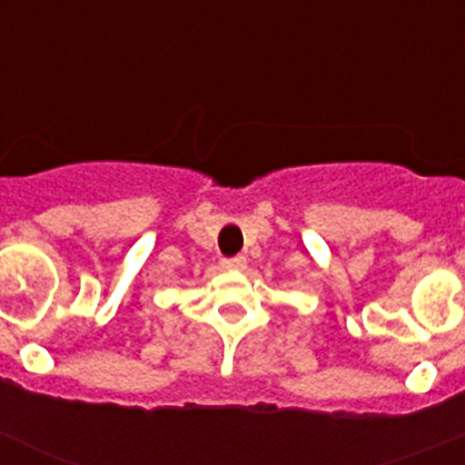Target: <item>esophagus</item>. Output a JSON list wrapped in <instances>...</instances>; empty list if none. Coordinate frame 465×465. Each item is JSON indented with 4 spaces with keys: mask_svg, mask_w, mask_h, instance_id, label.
Returning <instances> with one entry per match:
<instances>
[{
    "mask_svg": "<svg viewBox=\"0 0 465 465\" xmlns=\"http://www.w3.org/2000/svg\"><path fill=\"white\" fill-rule=\"evenodd\" d=\"M225 270H244L246 268V258L244 256H235V258H225L223 261Z\"/></svg>",
    "mask_w": 465,
    "mask_h": 465,
    "instance_id": "obj_1",
    "label": "esophagus"
}]
</instances>
